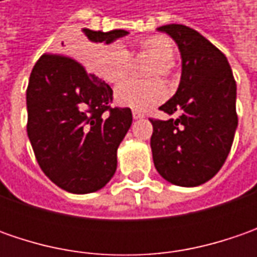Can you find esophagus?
Wrapping results in <instances>:
<instances>
[{
	"label": "esophagus",
	"mask_w": 257,
	"mask_h": 257,
	"mask_svg": "<svg viewBox=\"0 0 257 257\" xmlns=\"http://www.w3.org/2000/svg\"><path fill=\"white\" fill-rule=\"evenodd\" d=\"M144 113L139 111V110H133V118L134 120H139V118H143Z\"/></svg>",
	"instance_id": "34e87169"
}]
</instances>
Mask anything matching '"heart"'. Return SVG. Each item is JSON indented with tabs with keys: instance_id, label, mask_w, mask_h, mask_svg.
I'll list each match as a JSON object with an SVG mask.
<instances>
[{
	"instance_id": "heart-1",
	"label": "heart",
	"mask_w": 257,
	"mask_h": 257,
	"mask_svg": "<svg viewBox=\"0 0 257 257\" xmlns=\"http://www.w3.org/2000/svg\"><path fill=\"white\" fill-rule=\"evenodd\" d=\"M139 53L152 58V64L146 68V77H160L170 80L173 75L174 44L162 34L150 35L137 43ZM132 67L130 53L118 43L104 45L97 50L93 58L95 74L110 84H120L128 75ZM115 101L123 107L134 110H147L162 103L166 97V88L159 78L146 81H127L115 90Z\"/></svg>"
}]
</instances>
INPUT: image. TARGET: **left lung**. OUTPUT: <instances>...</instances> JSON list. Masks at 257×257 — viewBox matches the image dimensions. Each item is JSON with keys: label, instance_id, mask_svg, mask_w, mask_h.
I'll return each instance as SVG.
<instances>
[{"label": "left lung", "instance_id": "1", "mask_svg": "<svg viewBox=\"0 0 257 257\" xmlns=\"http://www.w3.org/2000/svg\"><path fill=\"white\" fill-rule=\"evenodd\" d=\"M176 41L182 78L160 110L176 118L154 120L150 146L157 172L183 187L200 186L222 169L237 127L236 81L226 55L182 24L159 27Z\"/></svg>", "mask_w": 257, "mask_h": 257}]
</instances>
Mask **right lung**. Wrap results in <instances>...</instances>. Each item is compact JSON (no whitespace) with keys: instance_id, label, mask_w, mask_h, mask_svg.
Masks as SVG:
<instances>
[{"instance_id":"1","label":"right lung","mask_w":257,"mask_h":257,"mask_svg":"<svg viewBox=\"0 0 257 257\" xmlns=\"http://www.w3.org/2000/svg\"><path fill=\"white\" fill-rule=\"evenodd\" d=\"M93 43L110 44L128 33L84 28ZM113 90L73 57L44 54L27 88V133L45 176L63 190H100L117 169V149L127 134L130 108H111Z\"/></svg>"}]
</instances>
